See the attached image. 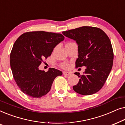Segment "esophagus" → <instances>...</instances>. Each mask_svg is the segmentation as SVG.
<instances>
[{
  "label": "esophagus",
  "mask_w": 125,
  "mask_h": 125,
  "mask_svg": "<svg viewBox=\"0 0 125 125\" xmlns=\"http://www.w3.org/2000/svg\"><path fill=\"white\" fill-rule=\"evenodd\" d=\"M63 74L66 75V76H70L72 74L71 72H63Z\"/></svg>",
  "instance_id": "34e87169"
}]
</instances>
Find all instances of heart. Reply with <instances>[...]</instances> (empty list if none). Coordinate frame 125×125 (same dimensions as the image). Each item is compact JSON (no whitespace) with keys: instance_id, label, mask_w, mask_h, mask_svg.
<instances>
[{"instance_id":"1","label":"heart","mask_w":125,"mask_h":125,"mask_svg":"<svg viewBox=\"0 0 125 125\" xmlns=\"http://www.w3.org/2000/svg\"><path fill=\"white\" fill-rule=\"evenodd\" d=\"M60 66L63 69H68L69 68V64L67 62H62L60 64Z\"/></svg>"}]
</instances>
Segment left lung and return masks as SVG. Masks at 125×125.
<instances>
[{
    "label": "left lung",
    "instance_id": "1",
    "mask_svg": "<svg viewBox=\"0 0 125 125\" xmlns=\"http://www.w3.org/2000/svg\"><path fill=\"white\" fill-rule=\"evenodd\" d=\"M62 34L78 44L76 67L86 66L83 74L74 73L80 80L73 86V90L84 95L97 93L105 84L113 64V50L109 37L100 28L88 26L64 31Z\"/></svg>",
    "mask_w": 125,
    "mask_h": 125
}]
</instances>
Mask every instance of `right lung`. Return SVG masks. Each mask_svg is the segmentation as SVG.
<instances>
[{
  "label": "right lung",
  "instance_id": "1",
  "mask_svg": "<svg viewBox=\"0 0 125 125\" xmlns=\"http://www.w3.org/2000/svg\"><path fill=\"white\" fill-rule=\"evenodd\" d=\"M64 38L61 33L33 31L22 34L15 42L10 65L17 85L25 94L41 98L50 91L54 78L62 75V72L55 68L45 72L39 70V66Z\"/></svg>",
  "mask_w": 125,
  "mask_h": 125
}]
</instances>
